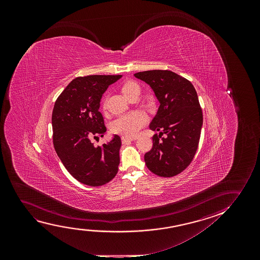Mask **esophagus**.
Here are the masks:
<instances>
[{"instance_id":"34e87169","label":"esophagus","mask_w":260,"mask_h":260,"mask_svg":"<svg viewBox=\"0 0 260 260\" xmlns=\"http://www.w3.org/2000/svg\"><path fill=\"white\" fill-rule=\"evenodd\" d=\"M133 139L131 138H126V137H121V142L122 144H127V143L132 142Z\"/></svg>"}]
</instances>
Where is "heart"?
<instances>
[{"label": "heart", "instance_id": "heart-1", "mask_svg": "<svg viewBox=\"0 0 260 260\" xmlns=\"http://www.w3.org/2000/svg\"><path fill=\"white\" fill-rule=\"evenodd\" d=\"M137 90H139V86L132 81L125 82L121 88V91L127 99H129ZM146 122L145 114L140 112H131L128 114H121L116 118L112 122L111 129L116 134L132 138L138 135Z\"/></svg>", "mask_w": 260, "mask_h": 260}]
</instances>
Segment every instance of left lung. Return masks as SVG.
<instances>
[{"mask_svg": "<svg viewBox=\"0 0 260 260\" xmlns=\"http://www.w3.org/2000/svg\"><path fill=\"white\" fill-rule=\"evenodd\" d=\"M134 76L151 87L160 103L149 128L160 132L153 136V147L145 154L146 167L164 178L179 174L196 154L203 127L196 89L188 80L169 70L139 72Z\"/></svg>", "mask_w": 260, "mask_h": 260, "instance_id": "left-lung-1", "label": "left lung"}]
</instances>
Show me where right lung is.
I'll return each instance as SVG.
<instances>
[{"label": "right lung", "instance_id": "right-lung-1", "mask_svg": "<svg viewBox=\"0 0 260 260\" xmlns=\"http://www.w3.org/2000/svg\"><path fill=\"white\" fill-rule=\"evenodd\" d=\"M121 75H88L74 79L57 98L52 112L53 145L68 172L79 182L100 186L116 176L121 138L102 146L91 139L104 137L107 128L100 112V100Z\"/></svg>", "mask_w": 260, "mask_h": 260}]
</instances>
